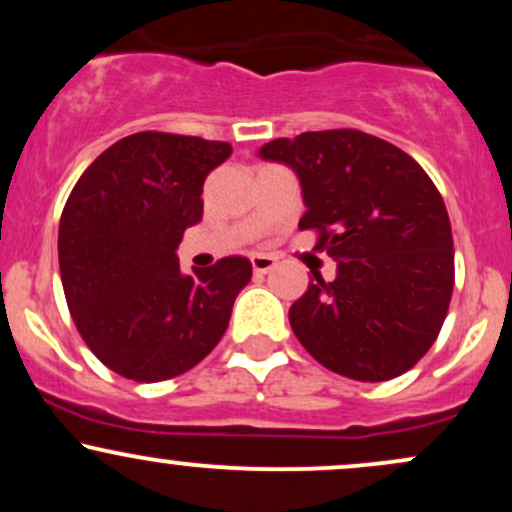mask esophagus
<instances>
[{
  "mask_svg": "<svg viewBox=\"0 0 512 512\" xmlns=\"http://www.w3.org/2000/svg\"><path fill=\"white\" fill-rule=\"evenodd\" d=\"M250 262H252V269H255V274H269L276 267V260L269 255H252Z\"/></svg>",
  "mask_w": 512,
  "mask_h": 512,
  "instance_id": "34e87169",
  "label": "esophagus"
}]
</instances>
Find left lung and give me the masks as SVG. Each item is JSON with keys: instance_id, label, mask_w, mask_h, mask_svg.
Instances as JSON below:
<instances>
[{"instance_id": "1", "label": "left lung", "mask_w": 512, "mask_h": 512, "mask_svg": "<svg viewBox=\"0 0 512 512\" xmlns=\"http://www.w3.org/2000/svg\"><path fill=\"white\" fill-rule=\"evenodd\" d=\"M301 180V231L337 260L310 279L289 322L315 361L361 383L397 378L436 342L455 284L443 197L395 144L358 129L303 132L260 149Z\"/></svg>"}]
</instances>
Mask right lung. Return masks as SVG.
Listing matches in <instances>:
<instances>
[{"instance_id": "obj_1", "label": "right lung", "mask_w": 512, "mask_h": 512, "mask_svg": "<svg viewBox=\"0 0 512 512\" xmlns=\"http://www.w3.org/2000/svg\"><path fill=\"white\" fill-rule=\"evenodd\" d=\"M231 151L182 134H129L84 170L64 204L57 252L69 313L122 378H175L226 332L252 264L223 257L182 274L178 245L202 221L204 180Z\"/></svg>"}]
</instances>
